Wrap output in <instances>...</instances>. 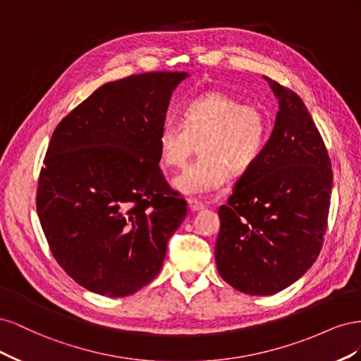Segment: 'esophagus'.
I'll list each match as a JSON object with an SVG mask.
<instances>
[{
  "label": "esophagus",
  "instance_id": "obj_1",
  "mask_svg": "<svg viewBox=\"0 0 361 361\" xmlns=\"http://www.w3.org/2000/svg\"><path fill=\"white\" fill-rule=\"evenodd\" d=\"M188 206H190V209H191L192 212L202 211L203 207H204V204H203L202 202H199L197 199H188Z\"/></svg>",
  "mask_w": 361,
  "mask_h": 361
}]
</instances>
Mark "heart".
<instances>
[{
    "label": "heart",
    "instance_id": "obj_1",
    "mask_svg": "<svg viewBox=\"0 0 361 361\" xmlns=\"http://www.w3.org/2000/svg\"><path fill=\"white\" fill-rule=\"evenodd\" d=\"M180 122L166 118L158 133L164 166L178 169L197 143L199 158L174 179L188 195H209L224 187L228 174L245 176L264 157L271 137L268 114L223 92L204 93L180 108Z\"/></svg>",
    "mask_w": 361,
    "mask_h": 361
}]
</instances>
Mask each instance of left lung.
<instances>
[{
    "label": "left lung",
    "instance_id": "left-lung-1",
    "mask_svg": "<svg viewBox=\"0 0 361 361\" xmlns=\"http://www.w3.org/2000/svg\"><path fill=\"white\" fill-rule=\"evenodd\" d=\"M280 110L268 147L218 209L215 260L228 285L248 295L290 286L318 259L325 241L333 169L301 97L272 81Z\"/></svg>",
    "mask_w": 361,
    "mask_h": 361
}]
</instances>
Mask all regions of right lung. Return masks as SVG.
<instances>
[{
    "mask_svg": "<svg viewBox=\"0 0 361 361\" xmlns=\"http://www.w3.org/2000/svg\"><path fill=\"white\" fill-rule=\"evenodd\" d=\"M187 76L146 72L106 82L54 130L37 215L52 256L85 289L126 297L146 286L187 216L158 146L171 92Z\"/></svg>",
    "mask_w": 361,
    "mask_h": 361,
    "instance_id": "obj_1",
    "label": "right lung"
}]
</instances>
